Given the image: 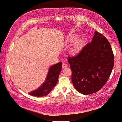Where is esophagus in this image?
Returning a JSON list of instances; mask_svg holds the SVG:
<instances>
[{"label": "esophagus", "instance_id": "34e87169", "mask_svg": "<svg viewBox=\"0 0 122 122\" xmlns=\"http://www.w3.org/2000/svg\"><path fill=\"white\" fill-rule=\"evenodd\" d=\"M67 67V65L65 63L63 62V63H62V67H63V68H65Z\"/></svg>", "mask_w": 122, "mask_h": 122}]
</instances>
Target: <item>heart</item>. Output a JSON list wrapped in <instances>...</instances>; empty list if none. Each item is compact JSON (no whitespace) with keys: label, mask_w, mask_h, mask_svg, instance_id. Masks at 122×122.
<instances>
[{"label":"heart","mask_w":122,"mask_h":122,"mask_svg":"<svg viewBox=\"0 0 122 122\" xmlns=\"http://www.w3.org/2000/svg\"><path fill=\"white\" fill-rule=\"evenodd\" d=\"M77 39V36L76 35H71L69 36L66 41V43L67 44H70L73 42H74ZM84 43V41L82 39H80L78 40L75 46L73 47L72 52L73 54L76 53L82 47Z\"/></svg>","instance_id":"b5f03b06"}]
</instances>
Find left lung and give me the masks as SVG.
<instances>
[{"instance_id":"1","label":"left lung","mask_w":122,"mask_h":122,"mask_svg":"<svg viewBox=\"0 0 122 122\" xmlns=\"http://www.w3.org/2000/svg\"><path fill=\"white\" fill-rule=\"evenodd\" d=\"M76 89L84 95L100 90L107 81L113 68L114 56L107 38L96 31L91 43L79 53L67 58Z\"/></svg>"}]
</instances>
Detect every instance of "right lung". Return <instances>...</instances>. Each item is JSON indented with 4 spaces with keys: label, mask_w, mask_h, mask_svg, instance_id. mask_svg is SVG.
I'll list each match as a JSON object with an SVG mask.
<instances>
[{
    "label": "right lung",
    "mask_w": 122,
    "mask_h": 122,
    "mask_svg": "<svg viewBox=\"0 0 122 122\" xmlns=\"http://www.w3.org/2000/svg\"><path fill=\"white\" fill-rule=\"evenodd\" d=\"M62 63L59 62L51 66L48 71L45 82L37 89L29 93L34 97H43L47 95L57 84L59 74L62 67Z\"/></svg>",
    "instance_id": "1"
}]
</instances>
